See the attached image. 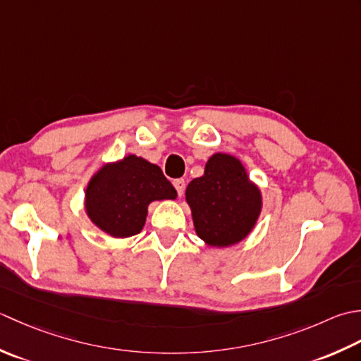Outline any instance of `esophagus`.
Returning a JSON list of instances; mask_svg holds the SVG:
<instances>
[{"mask_svg":"<svg viewBox=\"0 0 361 361\" xmlns=\"http://www.w3.org/2000/svg\"><path fill=\"white\" fill-rule=\"evenodd\" d=\"M173 185H174L176 191H178V195L182 196L183 191H185V180H183V179H174L173 180Z\"/></svg>","mask_w":361,"mask_h":361,"instance_id":"esophagus-1","label":"esophagus"}]
</instances>
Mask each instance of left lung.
Instances as JSON below:
<instances>
[{
	"mask_svg": "<svg viewBox=\"0 0 361 361\" xmlns=\"http://www.w3.org/2000/svg\"><path fill=\"white\" fill-rule=\"evenodd\" d=\"M197 237L209 246L227 247L245 240L262 212V193L246 168L231 154H213L201 178L185 191Z\"/></svg>",
	"mask_w": 361,
	"mask_h": 361,
	"instance_id": "obj_1",
	"label": "left lung"
}]
</instances>
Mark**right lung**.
<instances>
[{"mask_svg": "<svg viewBox=\"0 0 361 361\" xmlns=\"http://www.w3.org/2000/svg\"><path fill=\"white\" fill-rule=\"evenodd\" d=\"M176 196L171 182L157 165L129 154L93 174L85 188V210L102 232L128 238L143 229L151 202Z\"/></svg>", "mask_w": 361, "mask_h": 361, "instance_id": "right-lung-1", "label": "right lung"}]
</instances>
